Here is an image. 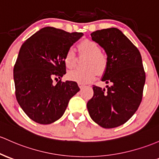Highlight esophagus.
I'll return each instance as SVG.
<instances>
[{"mask_svg":"<svg viewBox=\"0 0 159 159\" xmlns=\"http://www.w3.org/2000/svg\"><path fill=\"white\" fill-rule=\"evenodd\" d=\"M78 86H79V88H82L84 86V84L83 83H81V82H78Z\"/></svg>","mask_w":159,"mask_h":159,"instance_id":"34e87169","label":"esophagus"}]
</instances>
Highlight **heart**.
I'll return each instance as SVG.
<instances>
[{"instance_id":"heart-1","label":"heart","mask_w":159,"mask_h":159,"mask_svg":"<svg viewBox=\"0 0 159 159\" xmlns=\"http://www.w3.org/2000/svg\"><path fill=\"white\" fill-rule=\"evenodd\" d=\"M78 50L80 56L87 57L85 62L86 69H75L69 71L67 78L71 81L81 83H89L93 81L98 74H103L108 67V58L102 53L99 45L90 39H84L78 44ZM64 63L67 69L75 67L76 63V56L74 50L70 48L66 51L64 57Z\"/></svg>"}]
</instances>
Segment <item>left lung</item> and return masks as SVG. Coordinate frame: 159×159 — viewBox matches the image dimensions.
Masks as SVG:
<instances>
[{
    "label": "left lung",
    "mask_w": 159,
    "mask_h": 159,
    "mask_svg": "<svg viewBox=\"0 0 159 159\" xmlns=\"http://www.w3.org/2000/svg\"><path fill=\"white\" fill-rule=\"evenodd\" d=\"M90 35L107 54L108 67L102 81L112 85H107V90L93 85V96L87 107L99 126L114 128L126 123L140 105L146 81L142 58L137 47L116 28Z\"/></svg>",
    "instance_id": "left-lung-1"
}]
</instances>
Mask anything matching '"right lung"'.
<instances>
[{
  "mask_svg": "<svg viewBox=\"0 0 159 159\" xmlns=\"http://www.w3.org/2000/svg\"><path fill=\"white\" fill-rule=\"evenodd\" d=\"M84 35L45 27L22 43L13 69L16 97L24 112L41 125L56 121L65 112L69 100L80 90L75 81L53 78L66 72L64 57Z\"/></svg>",
  "mask_w": 159,
  "mask_h": 159,
  "instance_id": "1",
  "label": "right lung"
}]
</instances>
